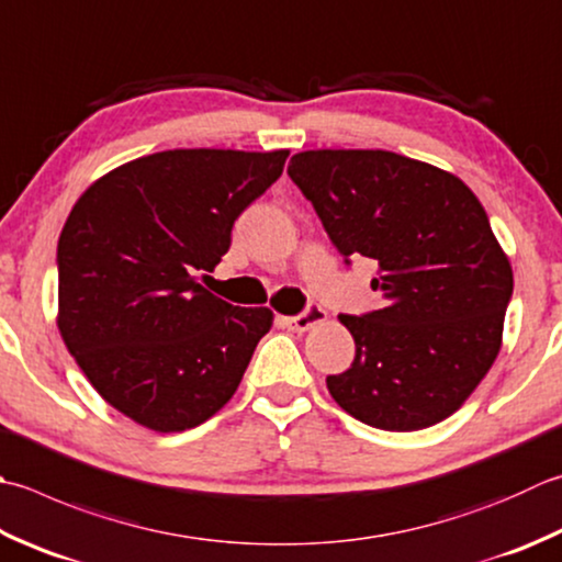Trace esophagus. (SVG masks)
Wrapping results in <instances>:
<instances>
[{
    "label": "esophagus",
    "instance_id": "obj_1",
    "mask_svg": "<svg viewBox=\"0 0 562 562\" xmlns=\"http://www.w3.org/2000/svg\"><path fill=\"white\" fill-rule=\"evenodd\" d=\"M282 322H284V326L290 328V331H300V334H302V331H310L312 326L326 322V312L322 310V306L312 302L310 306H306V310H304L302 314H296V316H284Z\"/></svg>",
    "mask_w": 562,
    "mask_h": 562
}]
</instances>
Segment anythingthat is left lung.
<instances>
[{"mask_svg": "<svg viewBox=\"0 0 562 562\" xmlns=\"http://www.w3.org/2000/svg\"><path fill=\"white\" fill-rule=\"evenodd\" d=\"M288 175L340 256L378 262L382 310L338 314L356 358L326 387L358 422L419 431L460 409L502 346L514 274L470 187L390 150H304Z\"/></svg>", "mask_w": 562, "mask_h": 562, "instance_id": "8db88e82", "label": "left lung"}]
</instances>
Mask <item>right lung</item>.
Returning a JSON list of instances; mask_svg holds the SVG:
<instances>
[{"label":"right lung","mask_w":562,"mask_h":562,"mask_svg":"<svg viewBox=\"0 0 562 562\" xmlns=\"http://www.w3.org/2000/svg\"><path fill=\"white\" fill-rule=\"evenodd\" d=\"M290 150L178 148L131 160L87 190L58 240V328L102 397L150 431L204 424L234 397L266 306L196 282Z\"/></svg>","instance_id":"right-lung-1"}]
</instances>
